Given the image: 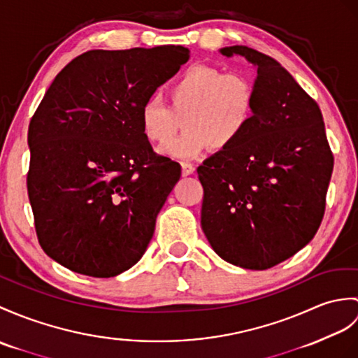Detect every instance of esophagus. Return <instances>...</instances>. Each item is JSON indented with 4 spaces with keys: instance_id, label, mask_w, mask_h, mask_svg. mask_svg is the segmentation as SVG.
I'll return each mask as SVG.
<instances>
[{
    "instance_id": "1",
    "label": "esophagus",
    "mask_w": 358,
    "mask_h": 358,
    "mask_svg": "<svg viewBox=\"0 0 358 358\" xmlns=\"http://www.w3.org/2000/svg\"><path fill=\"white\" fill-rule=\"evenodd\" d=\"M181 169H182V176L187 177V176H192V173L195 172V166L187 163V162H181Z\"/></svg>"
}]
</instances>
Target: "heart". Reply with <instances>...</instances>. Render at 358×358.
I'll use <instances>...</instances> for the list:
<instances>
[{"instance_id":"1","label":"heart","mask_w":358,"mask_h":358,"mask_svg":"<svg viewBox=\"0 0 358 358\" xmlns=\"http://www.w3.org/2000/svg\"><path fill=\"white\" fill-rule=\"evenodd\" d=\"M168 106L148 101L140 110V127L152 143L172 159H194L209 146L229 151L244 137L255 117L256 90L245 74L224 73L209 65H192L164 90Z\"/></svg>"}]
</instances>
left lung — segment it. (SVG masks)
<instances>
[{
  "mask_svg": "<svg viewBox=\"0 0 358 358\" xmlns=\"http://www.w3.org/2000/svg\"><path fill=\"white\" fill-rule=\"evenodd\" d=\"M256 66V111L244 137L198 166L204 189L201 227L220 257L267 270L314 238L334 157L319 105L273 57L224 47Z\"/></svg>",
  "mask_w": 358,
  "mask_h": 358,
  "instance_id": "1",
  "label": "left lung"
}]
</instances>
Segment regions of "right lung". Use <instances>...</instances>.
<instances>
[{"instance_id": "right-lung-1", "label": "right lung", "mask_w": 358, "mask_h": 358, "mask_svg": "<svg viewBox=\"0 0 358 358\" xmlns=\"http://www.w3.org/2000/svg\"><path fill=\"white\" fill-rule=\"evenodd\" d=\"M189 57L181 45L90 50L47 90L27 190L39 244L65 268L113 278L145 255L181 166L152 151L140 110Z\"/></svg>"}]
</instances>
